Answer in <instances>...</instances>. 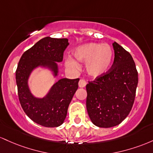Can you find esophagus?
I'll use <instances>...</instances> for the list:
<instances>
[{"label": "esophagus", "mask_w": 153, "mask_h": 153, "mask_svg": "<svg viewBox=\"0 0 153 153\" xmlns=\"http://www.w3.org/2000/svg\"><path fill=\"white\" fill-rule=\"evenodd\" d=\"M86 85H87V82H86L85 80L80 79L79 82V87H85Z\"/></svg>", "instance_id": "obj_1"}]
</instances>
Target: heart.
<instances>
[{
    "label": "heart",
    "mask_w": 153,
    "mask_h": 153,
    "mask_svg": "<svg viewBox=\"0 0 153 153\" xmlns=\"http://www.w3.org/2000/svg\"><path fill=\"white\" fill-rule=\"evenodd\" d=\"M74 57L79 62L85 63V71L89 76L98 78L107 74L114 59V51L108 44L88 42L74 50ZM66 67L76 71L79 64L73 58L68 57L65 62Z\"/></svg>",
    "instance_id": "b5f03b06"
}]
</instances>
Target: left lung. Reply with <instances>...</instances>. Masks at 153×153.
<instances>
[{
    "label": "left lung",
    "mask_w": 153,
    "mask_h": 153,
    "mask_svg": "<svg viewBox=\"0 0 153 153\" xmlns=\"http://www.w3.org/2000/svg\"><path fill=\"white\" fill-rule=\"evenodd\" d=\"M113 47L112 67L104 76L86 85L87 113L92 123L101 128L117 126L127 117L138 84V73L131 55L117 42Z\"/></svg>",
    "instance_id": "1"
}]
</instances>
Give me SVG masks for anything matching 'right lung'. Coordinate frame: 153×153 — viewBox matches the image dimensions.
<instances>
[{"label": "right lung", "instance_id": "1", "mask_svg": "<svg viewBox=\"0 0 153 153\" xmlns=\"http://www.w3.org/2000/svg\"><path fill=\"white\" fill-rule=\"evenodd\" d=\"M68 45L66 38L44 37L24 53L17 66L16 82L20 104L31 120L45 127H58L64 122L79 79H61L42 97L32 93L29 79L37 68L48 70L53 78L57 77L58 63L63 61V52Z\"/></svg>", "mask_w": 153, "mask_h": 153}]
</instances>
